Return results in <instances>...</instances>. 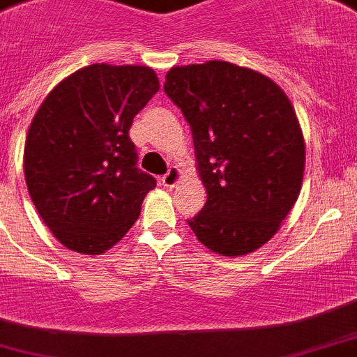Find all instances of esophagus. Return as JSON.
<instances>
[{"instance_id": "esophagus-1", "label": "esophagus", "mask_w": 357, "mask_h": 357, "mask_svg": "<svg viewBox=\"0 0 357 357\" xmlns=\"http://www.w3.org/2000/svg\"><path fill=\"white\" fill-rule=\"evenodd\" d=\"M179 178H181V172H179L176 167H172V169H169V172L165 174L163 178H161V183H163L165 187H176Z\"/></svg>"}]
</instances>
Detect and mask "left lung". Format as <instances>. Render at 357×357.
I'll return each mask as SVG.
<instances>
[{
	"mask_svg": "<svg viewBox=\"0 0 357 357\" xmlns=\"http://www.w3.org/2000/svg\"><path fill=\"white\" fill-rule=\"evenodd\" d=\"M163 89L190 125L206 188L188 227L218 254L254 252L278 232L303 181L305 142L289 98L227 61L170 68Z\"/></svg>",
	"mask_w": 357,
	"mask_h": 357,
	"instance_id": "1",
	"label": "left lung"
}]
</instances>
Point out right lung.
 Returning <instances> with one entry per match:
<instances>
[{
    "label": "right lung",
    "mask_w": 357,
    "mask_h": 357,
    "mask_svg": "<svg viewBox=\"0 0 357 357\" xmlns=\"http://www.w3.org/2000/svg\"><path fill=\"white\" fill-rule=\"evenodd\" d=\"M160 91L149 67L96 63L63 79L36 112L25 181L59 243L101 254L136 223L155 178L137 169L128 130Z\"/></svg>",
    "instance_id": "right-lung-1"
}]
</instances>
